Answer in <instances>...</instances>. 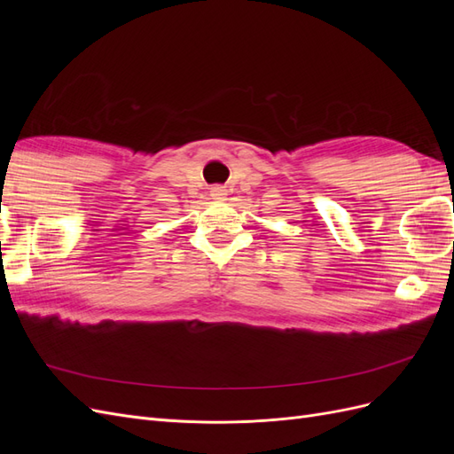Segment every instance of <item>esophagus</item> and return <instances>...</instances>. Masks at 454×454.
<instances>
[{"mask_svg":"<svg viewBox=\"0 0 454 454\" xmlns=\"http://www.w3.org/2000/svg\"><path fill=\"white\" fill-rule=\"evenodd\" d=\"M225 195H227V189H225V187H222V185L212 187V197H214V199L222 200V199H225Z\"/></svg>","mask_w":454,"mask_h":454,"instance_id":"1","label":"esophagus"}]
</instances>
